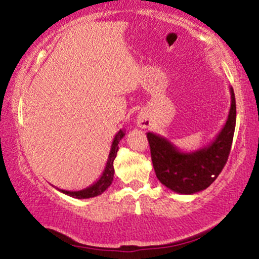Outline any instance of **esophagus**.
I'll use <instances>...</instances> for the list:
<instances>
[{
  "mask_svg": "<svg viewBox=\"0 0 259 259\" xmlns=\"http://www.w3.org/2000/svg\"><path fill=\"white\" fill-rule=\"evenodd\" d=\"M138 125L140 127H144V129L151 125V118L148 117L146 113H140L138 117Z\"/></svg>",
  "mask_w": 259,
  "mask_h": 259,
  "instance_id": "obj_1",
  "label": "esophagus"
}]
</instances>
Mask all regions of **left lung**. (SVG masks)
I'll list each match as a JSON object with an SVG mask.
<instances>
[{"instance_id": "left-lung-1", "label": "left lung", "mask_w": 259, "mask_h": 259, "mask_svg": "<svg viewBox=\"0 0 259 259\" xmlns=\"http://www.w3.org/2000/svg\"><path fill=\"white\" fill-rule=\"evenodd\" d=\"M230 95L228 119L207 146L184 152L164 136L147 133L154 171L160 183L171 191L181 195L196 194L207 189L221 174L230 153L236 124L233 88H230Z\"/></svg>"}]
</instances>
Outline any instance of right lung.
<instances>
[{"label": "right lung", "mask_w": 259, "mask_h": 259, "mask_svg": "<svg viewBox=\"0 0 259 259\" xmlns=\"http://www.w3.org/2000/svg\"><path fill=\"white\" fill-rule=\"evenodd\" d=\"M124 135H125V133H124L123 129H120L119 132L115 134L114 139H113V142H112L111 151H109L108 159H107L105 170H103V173L100 177L99 180L95 181L92 185L86 187V189L79 190V191H68V190L58 189V187H56V189H57L58 191L63 192V194H65V195L70 196V197L79 198V200H81V198L96 197V196L103 194V192H105L106 190L111 186V184L113 181V177H114V167H113V162H114L115 157H117L118 148H119L118 147V144H119L120 140L124 138Z\"/></svg>", "instance_id": "right-lung-1"}]
</instances>
